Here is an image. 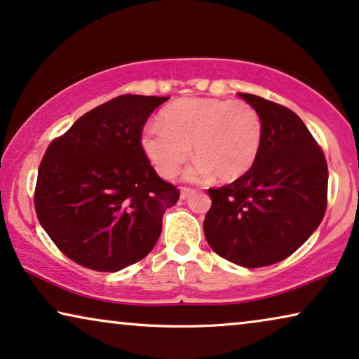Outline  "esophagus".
<instances>
[{
  "mask_svg": "<svg viewBox=\"0 0 359 359\" xmlns=\"http://www.w3.org/2000/svg\"><path fill=\"white\" fill-rule=\"evenodd\" d=\"M194 194H195L194 189H182L180 190V198L182 200H187V198H189V196H191Z\"/></svg>",
  "mask_w": 359,
  "mask_h": 359,
  "instance_id": "1",
  "label": "esophagus"
}]
</instances>
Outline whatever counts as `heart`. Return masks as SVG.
I'll return each instance as SVG.
<instances>
[{"label": "heart", "instance_id": "1", "mask_svg": "<svg viewBox=\"0 0 359 359\" xmlns=\"http://www.w3.org/2000/svg\"><path fill=\"white\" fill-rule=\"evenodd\" d=\"M159 123L143 128L140 144L161 177H174L191 149L198 159L185 170L189 180L216 175L234 182L249 172L259 156L262 118L245 100L184 97L161 110Z\"/></svg>", "mask_w": 359, "mask_h": 359}]
</instances>
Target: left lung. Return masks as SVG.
I'll list each match as a JSON object with an SVG mask.
<instances>
[{
  "mask_svg": "<svg viewBox=\"0 0 359 359\" xmlns=\"http://www.w3.org/2000/svg\"><path fill=\"white\" fill-rule=\"evenodd\" d=\"M262 118V144L244 177L210 189L203 231L211 249L245 269L285 260L319 228L329 169L304 122L283 105L239 93Z\"/></svg>",
  "mask_w": 359,
  "mask_h": 359,
  "instance_id": "1",
  "label": "left lung"
}]
</instances>
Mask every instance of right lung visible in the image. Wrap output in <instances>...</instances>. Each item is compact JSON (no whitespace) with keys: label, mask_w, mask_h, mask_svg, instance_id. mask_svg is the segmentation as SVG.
<instances>
[{"label":"right lung","mask_w":359,"mask_h":359,"mask_svg":"<svg viewBox=\"0 0 359 359\" xmlns=\"http://www.w3.org/2000/svg\"><path fill=\"white\" fill-rule=\"evenodd\" d=\"M169 97L118 95L53 140L39 168L35 213L68 259L118 271L153 250L179 190L156 174L140 144L151 112Z\"/></svg>","instance_id":"1"}]
</instances>
